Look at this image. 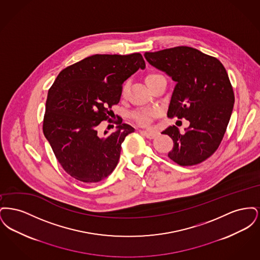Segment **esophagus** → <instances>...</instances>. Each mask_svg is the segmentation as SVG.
<instances>
[{
  "label": "esophagus",
  "instance_id": "obj_1",
  "mask_svg": "<svg viewBox=\"0 0 260 260\" xmlns=\"http://www.w3.org/2000/svg\"><path fill=\"white\" fill-rule=\"evenodd\" d=\"M140 134H141L142 136L147 137L149 139L154 138V137H156V136H157V134H156V133H153V132H146V131H140Z\"/></svg>",
  "mask_w": 260,
  "mask_h": 260
}]
</instances>
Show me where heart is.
Segmentation results:
<instances>
[{"instance_id": "obj_1", "label": "heart", "mask_w": 260, "mask_h": 260, "mask_svg": "<svg viewBox=\"0 0 260 260\" xmlns=\"http://www.w3.org/2000/svg\"><path fill=\"white\" fill-rule=\"evenodd\" d=\"M160 77H161V75L159 74V73L149 72L145 76V82L148 86H150L154 81H156ZM126 88H127V85L124 83V85L122 86V88H121L122 95L125 94ZM157 113H158V111H156L154 109H140V110L135 112L133 114V118H134V120L136 121V123L140 124V125H148L150 122H151V120H152V118L155 115H157Z\"/></svg>"}]
</instances>
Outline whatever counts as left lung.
Segmentation results:
<instances>
[{"instance_id": "8db88e82", "label": "left lung", "mask_w": 260, "mask_h": 260, "mask_svg": "<svg viewBox=\"0 0 260 260\" xmlns=\"http://www.w3.org/2000/svg\"><path fill=\"white\" fill-rule=\"evenodd\" d=\"M146 60L176 82L168 117L184 118L190 125L180 134L175 125L162 134L173 140L169 158L179 166H195L217 150L229 123L235 96L222 63L190 47L145 52Z\"/></svg>"}]
</instances>
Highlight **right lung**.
<instances>
[{"label":"right lung","mask_w":260,"mask_h":260,"mask_svg":"<svg viewBox=\"0 0 260 260\" xmlns=\"http://www.w3.org/2000/svg\"><path fill=\"white\" fill-rule=\"evenodd\" d=\"M144 67L138 52L94 54L56 77L48 92L43 132L62 169L75 179L99 182L116 168L124 137L135 128L122 118L112 121V106L119 103L124 81ZM107 119L118 129L100 137L97 127Z\"/></svg>","instance_id":"1"}]
</instances>
